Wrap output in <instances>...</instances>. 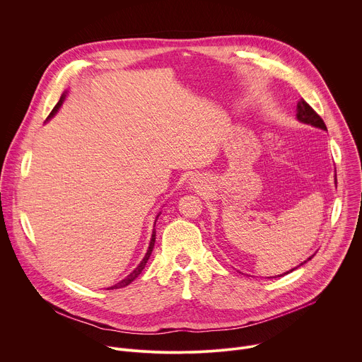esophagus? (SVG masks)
<instances>
[{"label":"esophagus","mask_w":362,"mask_h":362,"mask_svg":"<svg viewBox=\"0 0 362 362\" xmlns=\"http://www.w3.org/2000/svg\"><path fill=\"white\" fill-rule=\"evenodd\" d=\"M192 185H194V183H192ZM194 187H196V186H194Z\"/></svg>","instance_id":"34e87169"}]
</instances>
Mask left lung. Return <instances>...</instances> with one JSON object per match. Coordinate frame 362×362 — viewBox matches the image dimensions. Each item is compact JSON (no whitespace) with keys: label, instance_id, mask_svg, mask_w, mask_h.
<instances>
[{"label":"left lung","instance_id":"1","mask_svg":"<svg viewBox=\"0 0 362 362\" xmlns=\"http://www.w3.org/2000/svg\"><path fill=\"white\" fill-rule=\"evenodd\" d=\"M296 119H298L300 123H303V124H311V126L318 127V129H321V130H327V126H325L324 120L320 117V115H317V112H315L311 106H309L303 98H300V100L298 101V106H296ZM335 182H337V179H335ZM314 255H315V253H314ZM314 255L309 256L308 259L303 261L299 267H302V265L306 264L308 261H311L313 257H314ZM296 268H298V267H296ZM296 268H293V269H291V271H288V272H285V274H282V275H278V276H284V275H286V274L295 271ZM269 278H272V276H269Z\"/></svg>","mask_w":362,"mask_h":362}]
</instances>
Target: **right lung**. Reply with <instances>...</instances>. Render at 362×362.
Segmentation results:
<instances>
[{
    "instance_id": "right-lung-1",
    "label": "right lung",
    "mask_w": 362,
    "mask_h": 362,
    "mask_svg": "<svg viewBox=\"0 0 362 362\" xmlns=\"http://www.w3.org/2000/svg\"><path fill=\"white\" fill-rule=\"evenodd\" d=\"M66 95H67V91H64L63 94H62V97H60V100H59V103L57 105L54 106V109L51 110V113H49V116L47 117V122L51 119V117H54L56 115H57V112H59V109L62 107V105L64 103V100H66ZM160 215V214H159ZM159 215L156 216V221H158V218H159ZM154 225H156V222H154ZM154 240H156V230L153 229V233H151V239H150V243H148V247H147V252H146V255H144V257L141 259V262L137 265V268L130 274V275H127L124 279H122L120 282H117L116 285H113V286H110V288H107V289H119V288H124V286H127L129 284H132L140 274H141V271L144 269V267H146V264H147V261H148V257H150V255H151V250H153V247H154Z\"/></svg>"
}]
</instances>
